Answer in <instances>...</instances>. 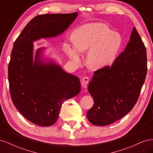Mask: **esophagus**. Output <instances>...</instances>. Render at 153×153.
Returning <instances> with one entry per match:
<instances>
[{"label": "esophagus", "instance_id": "1", "mask_svg": "<svg viewBox=\"0 0 153 153\" xmlns=\"http://www.w3.org/2000/svg\"><path fill=\"white\" fill-rule=\"evenodd\" d=\"M89 82V78L88 76H84V78H82V86H85L87 84H88V83Z\"/></svg>", "mask_w": 153, "mask_h": 153}]
</instances>
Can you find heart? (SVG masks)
Returning a JSON list of instances; mask_svg holds the SVG:
<instances>
[{
	"label": "heart",
	"instance_id": "heart-1",
	"mask_svg": "<svg viewBox=\"0 0 153 153\" xmlns=\"http://www.w3.org/2000/svg\"><path fill=\"white\" fill-rule=\"evenodd\" d=\"M73 43L79 52L89 50L87 63L92 69H100L112 63L122 45V38L106 24L94 23L83 25L74 31ZM64 49L68 56L76 64H80L81 56L71 45L66 43Z\"/></svg>",
	"mask_w": 153,
	"mask_h": 153
}]
</instances>
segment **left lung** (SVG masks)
<instances>
[{
  "label": "left lung",
  "instance_id": "1",
  "mask_svg": "<svg viewBox=\"0 0 153 153\" xmlns=\"http://www.w3.org/2000/svg\"><path fill=\"white\" fill-rule=\"evenodd\" d=\"M144 43L133 27L126 48L112 66L94 71L88 91L94 104L88 110L89 121L106 126L123 117L139 98L147 71Z\"/></svg>",
  "mask_w": 153,
  "mask_h": 153
}]
</instances>
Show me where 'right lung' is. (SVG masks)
I'll return each mask as SVG.
<instances>
[{
	"instance_id": "1",
	"label": "right lung",
	"mask_w": 153,
	"mask_h": 153,
	"mask_svg": "<svg viewBox=\"0 0 153 153\" xmlns=\"http://www.w3.org/2000/svg\"><path fill=\"white\" fill-rule=\"evenodd\" d=\"M78 15L45 14L26 25L13 44L8 66V80L13 103L30 122L50 126L57 121L64 101L80 91L79 78L64 71L53 63L40 60L41 49L33 61L32 41L62 34Z\"/></svg>"
}]
</instances>
